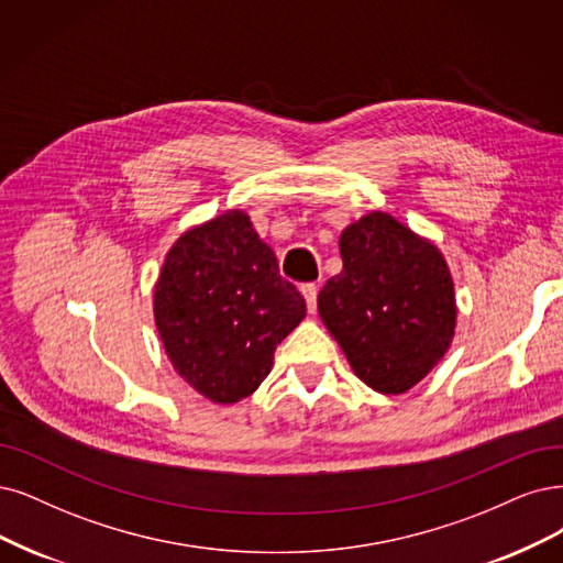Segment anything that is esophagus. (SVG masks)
Wrapping results in <instances>:
<instances>
[{"instance_id":"1","label":"esophagus","mask_w":563,"mask_h":563,"mask_svg":"<svg viewBox=\"0 0 563 563\" xmlns=\"http://www.w3.org/2000/svg\"><path fill=\"white\" fill-rule=\"evenodd\" d=\"M301 295L306 299V306L310 313H316V306H318V285L316 283H306L301 285Z\"/></svg>"}]
</instances>
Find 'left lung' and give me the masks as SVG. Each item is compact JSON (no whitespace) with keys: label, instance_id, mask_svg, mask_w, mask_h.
Returning <instances> with one entry per match:
<instances>
[{"label":"left lung","instance_id":"8db88e82","mask_svg":"<svg viewBox=\"0 0 563 563\" xmlns=\"http://www.w3.org/2000/svg\"><path fill=\"white\" fill-rule=\"evenodd\" d=\"M343 271L318 295V310L355 371L380 394H404L443 360L456 303L441 250L389 213L343 229Z\"/></svg>","mask_w":563,"mask_h":563}]
</instances>
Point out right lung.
Returning <instances> with one entry per match:
<instances>
[{"instance_id":"right-lung-1","label":"right lung","mask_w":563,"mask_h":563,"mask_svg":"<svg viewBox=\"0 0 563 563\" xmlns=\"http://www.w3.org/2000/svg\"><path fill=\"white\" fill-rule=\"evenodd\" d=\"M155 324L178 376L213 404L253 394L306 301L243 211L185 232L155 283Z\"/></svg>"}]
</instances>
